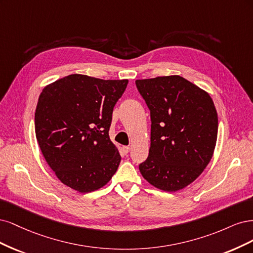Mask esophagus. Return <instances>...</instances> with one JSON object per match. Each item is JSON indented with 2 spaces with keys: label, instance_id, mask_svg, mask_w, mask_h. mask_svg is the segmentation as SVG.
Returning a JSON list of instances; mask_svg holds the SVG:
<instances>
[{
  "label": "esophagus",
  "instance_id": "34e87169",
  "mask_svg": "<svg viewBox=\"0 0 253 253\" xmlns=\"http://www.w3.org/2000/svg\"><path fill=\"white\" fill-rule=\"evenodd\" d=\"M122 150H123L124 154H127L130 151V147L129 146H123V147H122Z\"/></svg>",
  "mask_w": 253,
  "mask_h": 253
}]
</instances>
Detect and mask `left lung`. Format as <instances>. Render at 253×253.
I'll return each mask as SVG.
<instances>
[{
	"instance_id": "1",
	"label": "left lung",
	"mask_w": 253,
	"mask_h": 253,
	"mask_svg": "<svg viewBox=\"0 0 253 253\" xmlns=\"http://www.w3.org/2000/svg\"><path fill=\"white\" fill-rule=\"evenodd\" d=\"M135 85L151 119L149 156L138 168L157 188L181 190L212 158L218 125L213 101L180 76L136 80Z\"/></svg>"
}]
</instances>
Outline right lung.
Listing matches in <instances>:
<instances>
[{
	"instance_id": "1",
	"label": "right lung",
	"mask_w": 253,
	"mask_h": 253,
	"mask_svg": "<svg viewBox=\"0 0 253 253\" xmlns=\"http://www.w3.org/2000/svg\"><path fill=\"white\" fill-rule=\"evenodd\" d=\"M128 80L70 75L47 85L35 113L36 136L47 164L70 188L87 193L116 173L121 156L109 137L113 107Z\"/></svg>"
}]
</instances>
